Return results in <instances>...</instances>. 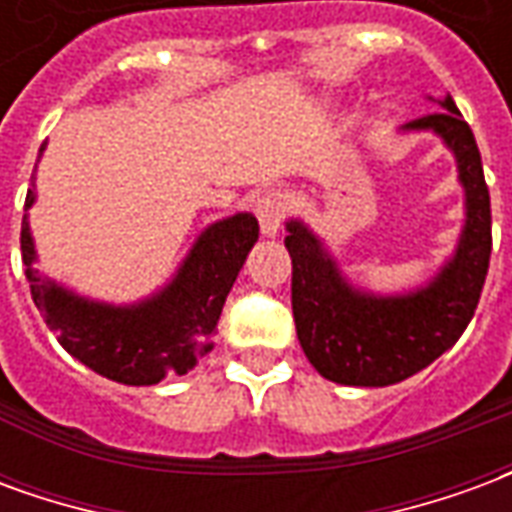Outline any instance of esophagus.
<instances>
[{"label":"esophagus","instance_id":"obj_1","mask_svg":"<svg viewBox=\"0 0 512 512\" xmlns=\"http://www.w3.org/2000/svg\"><path fill=\"white\" fill-rule=\"evenodd\" d=\"M285 197L279 194V191H263V194H257L255 200V213H257V222H260V233L266 235V238H274L279 233V227H282V219H285Z\"/></svg>","mask_w":512,"mask_h":512}]
</instances>
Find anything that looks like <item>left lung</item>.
I'll use <instances>...</instances> for the list:
<instances>
[{
	"label": "left lung",
	"instance_id": "8db88e82",
	"mask_svg": "<svg viewBox=\"0 0 512 512\" xmlns=\"http://www.w3.org/2000/svg\"><path fill=\"white\" fill-rule=\"evenodd\" d=\"M428 101L441 112L411 120L400 134H433L450 150L463 189V227L452 255L425 285L403 293L359 288L310 224L285 222L296 334L310 365L334 384L389 386L425 370L458 343L483 293L491 197L480 150L452 95Z\"/></svg>",
	"mask_w": 512,
	"mask_h": 512
}]
</instances>
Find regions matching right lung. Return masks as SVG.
Returning <instances> with one entry per match:
<instances>
[{
  "instance_id": "add662e5",
  "label": "right lung",
  "mask_w": 512,
  "mask_h": 512,
  "mask_svg": "<svg viewBox=\"0 0 512 512\" xmlns=\"http://www.w3.org/2000/svg\"><path fill=\"white\" fill-rule=\"evenodd\" d=\"M43 150L46 145L38 158ZM35 200L32 175L24 208L29 211ZM257 233L252 213H233L208 224L167 285L131 304L90 299L46 277L38 268L27 213L21 222V260L35 307L73 359L117 384L153 386L167 376H186L211 351L224 299Z\"/></svg>"
}]
</instances>
